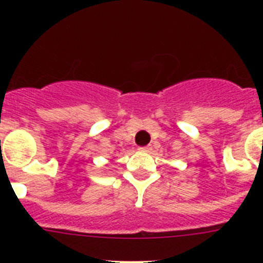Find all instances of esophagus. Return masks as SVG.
Here are the masks:
<instances>
[{
	"mask_svg": "<svg viewBox=\"0 0 263 263\" xmlns=\"http://www.w3.org/2000/svg\"><path fill=\"white\" fill-rule=\"evenodd\" d=\"M138 150H139V152H148V150H150V147H148V146H146V147H139L138 148Z\"/></svg>",
	"mask_w": 263,
	"mask_h": 263,
	"instance_id": "obj_1",
	"label": "esophagus"
}]
</instances>
